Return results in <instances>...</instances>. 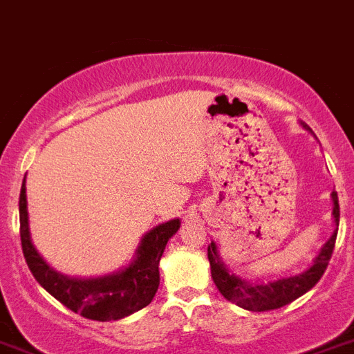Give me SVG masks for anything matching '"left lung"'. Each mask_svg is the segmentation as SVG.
Listing matches in <instances>:
<instances>
[{"label": "left lung", "mask_w": 354, "mask_h": 354, "mask_svg": "<svg viewBox=\"0 0 354 354\" xmlns=\"http://www.w3.org/2000/svg\"><path fill=\"white\" fill-rule=\"evenodd\" d=\"M306 129L310 127L306 126ZM333 198V218L338 227V219H340V207H338V196L337 192H331ZM338 230V228H337ZM337 230L333 236L329 237L328 243L322 246L320 254L315 257L313 264L306 272L293 275V277H283L273 281L268 284H248L237 275L230 273L227 266L221 263L218 254V246L216 243L209 245V261H210V272H212V279L221 295L227 301L234 302L239 308L250 311H268V310H277L283 306L290 304L306 292H310L315 284L319 283L320 277L324 275L326 268H328L331 254H333L335 241H337Z\"/></svg>", "instance_id": "obj_1"}]
</instances>
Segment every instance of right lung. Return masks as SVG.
I'll list each match as a JSON object with an SVG mask.
<instances>
[{
    "mask_svg": "<svg viewBox=\"0 0 354 354\" xmlns=\"http://www.w3.org/2000/svg\"><path fill=\"white\" fill-rule=\"evenodd\" d=\"M180 228V219H171L142 237L140 245L129 266L115 273L95 279H75L50 268L32 245L28 212H26V187L19 194V234L23 255L35 281L55 297L62 306L81 317L99 322L124 319L142 310L153 301L158 290V264L165 245Z\"/></svg>",
    "mask_w": 354,
    "mask_h": 354,
    "instance_id": "obj_1",
    "label": "right lung"
}]
</instances>
